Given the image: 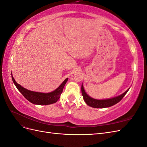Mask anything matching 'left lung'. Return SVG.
Wrapping results in <instances>:
<instances>
[{"instance_id": "left-lung-1", "label": "left lung", "mask_w": 147, "mask_h": 147, "mask_svg": "<svg viewBox=\"0 0 147 147\" xmlns=\"http://www.w3.org/2000/svg\"><path fill=\"white\" fill-rule=\"evenodd\" d=\"M129 90V88L126 91L124 92L123 94H121L119 96L113 97V98H112V99H104V100H97V99H93L92 97L89 96L86 94V92L84 91L83 84L82 85V96L83 97L84 100L85 101L87 105L94 108L109 107H111L118 103V102L123 98V97L126 95Z\"/></svg>"}]
</instances>
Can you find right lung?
I'll list each match as a JSON object with an SVG mask.
<instances>
[{
    "mask_svg": "<svg viewBox=\"0 0 147 147\" xmlns=\"http://www.w3.org/2000/svg\"><path fill=\"white\" fill-rule=\"evenodd\" d=\"M11 78L16 87L25 98L30 102L31 103L37 105H49L56 102L57 100L59 99L65 84L68 80V78H66L54 91L49 93H43L26 90V88L18 84L13 77H11Z\"/></svg>",
    "mask_w": 147,
    "mask_h": 147,
    "instance_id": "add662e5",
    "label": "right lung"
}]
</instances>
